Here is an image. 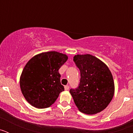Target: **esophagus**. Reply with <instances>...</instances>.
Wrapping results in <instances>:
<instances>
[{"instance_id": "esophagus-1", "label": "esophagus", "mask_w": 133, "mask_h": 133, "mask_svg": "<svg viewBox=\"0 0 133 133\" xmlns=\"http://www.w3.org/2000/svg\"><path fill=\"white\" fill-rule=\"evenodd\" d=\"M64 89H65L66 90H68L69 89V85H66L64 86Z\"/></svg>"}]
</instances>
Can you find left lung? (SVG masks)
I'll list each match as a JSON object with an SVG mask.
<instances>
[{
    "label": "left lung",
    "mask_w": 133,
    "mask_h": 133,
    "mask_svg": "<svg viewBox=\"0 0 133 133\" xmlns=\"http://www.w3.org/2000/svg\"><path fill=\"white\" fill-rule=\"evenodd\" d=\"M73 61L81 72L78 87L70 90L74 102L83 113H98L108 106L113 97L112 74L106 64L92 55H75Z\"/></svg>",
    "instance_id": "left-lung-1"
}]
</instances>
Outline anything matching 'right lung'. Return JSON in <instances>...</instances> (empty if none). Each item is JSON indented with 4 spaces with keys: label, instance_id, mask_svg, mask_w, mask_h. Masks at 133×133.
Instances as JSON below:
<instances>
[{
    "label": "right lung",
    "instance_id": "add662e5",
    "mask_svg": "<svg viewBox=\"0 0 133 133\" xmlns=\"http://www.w3.org/2000/svg\"><path fill=\"white\" fill-rule=\"evenodd\" d=\"M68 56L55 51L43 52L31 58L23 69L20 86L24 98L38 109L48 108L64 90L58 70Z\"/></svg>",
    "mask_w": 133,
    "mask_h": 133
}]
</instances>
